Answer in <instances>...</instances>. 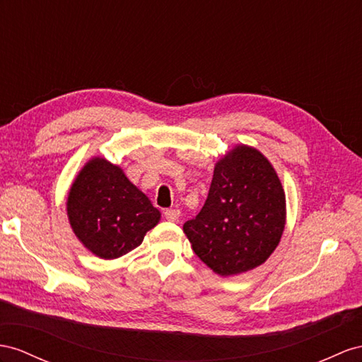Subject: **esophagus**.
Wrapping results in <instances>:
<instances>
[{
    "mask_svg": "<svg viewBox=\"0 0 362 362\" xmlns=\"http://www.w3.org/2000/svg\"><path fill=\"white\" fill-rule=\"evenodd\" d=\"M165 217L170 221H177L180 217V211L179 209H166L165 211Z\"/></svg>",
    "mask_w": 362,
    "mask_h": 362,
    "instance_id": "obj_1",
    "label": "esophagus"
}]
</instances>
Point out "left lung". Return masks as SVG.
<instances>
[{
    "mask_svg": "<svg viewBox=\"0 0 362 362\" xmlns=\"http://www.w3.org/2000/svg\"><path fill=\"white\" fill-rule=\"evenodd\" d=\"M286 225V196L266 157L237 145L216 163L208 199L183 225L192 251L221 276L263 264Z\"/></svg>",
    "mask_w": 362,
    "mask_h": 362,
    "instance_id": "8db88e82",
    "label": "left lung"
}]
</instances>
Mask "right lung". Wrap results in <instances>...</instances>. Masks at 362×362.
Wrapping results in <instances>:
<instances>
[{"instance_id": "add662e5", "label": "right lung", "mask_w": 362, "mask_h": 362, "mask_svg": "<svg viewBox=\"0 0 362 362\" xmlns=\"http://www.w3.org/2000/svg\"><path fill=\"white\" fill-rule=\"evenodd\" d=\"M73 233L90 252L113 260L133 251L160 220V211L128 180L122 168L93 157L67 197Z\"/></svg>"}]
</instances>
